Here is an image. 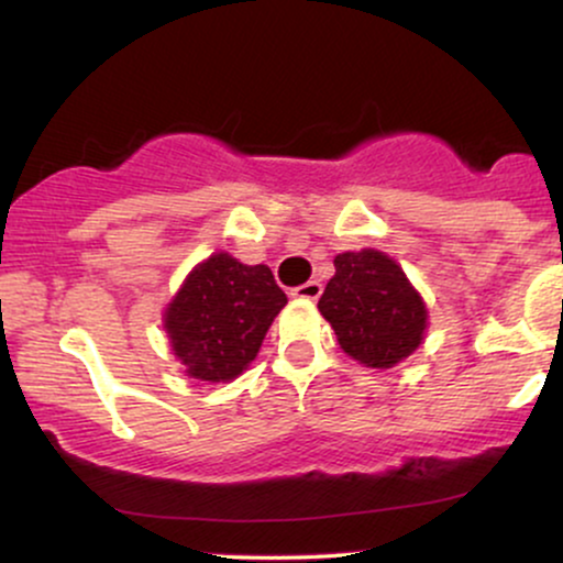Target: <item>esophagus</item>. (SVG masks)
I'll return each instance as SVG.
<instances>
[{
    "instance_id": "obj_1",
    "label": "esophagus",
    "mask_w": 563,
    "mask_h": 563,
    "mask_svg": "<svg viewBox=\"0 0 563 563\" xmlns=\"http://www.w3.org/2000/svg\"><path fill=\"white\" fill-rule=\"evenodd\" d=\"M290 294H294L296 299L314 301V299H320V294H322V283H320V280H309V283H303V286H299V288L290 290Z\"/></svg>"
}]
</instances>
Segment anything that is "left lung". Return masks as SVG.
Listing matches in <instances>:
<instances>
[{
	"label": "left lung",
	"mask_w": 563,
	"mask_h": 563,
	"mask_svg": "<svg viewBox=\"0 0 563 563\" xmlns=\"http://www.w3.org/2000/svg\"><path fill=\"white\" fill-rule=\"evenodd\" d=\"M318 309L354 363L386 371L423 344L429 309L405 269L378 249L344 251Z\"/></svg>",
	"instance_id": "1"
}]
</instances>
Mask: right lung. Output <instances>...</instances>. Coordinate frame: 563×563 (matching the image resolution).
<instances>
[{
    "label": "right lung",
    "mask_w": 563,
    "mask_h": 563,
    "mask_svg": "<svg viewBox=\"0 0 563 563\" xmlns=\"http://www.w3.org/2000/svg\"><path fill=\"white\" fill-rule=\"evenodd\" d=\"M288 299L267 264H243L217 251L187 273L164 309V331L185 376L235 380L260 354Z\"/></svg>",
    "instance_id": "right-lung-1"
}]
</instances>
